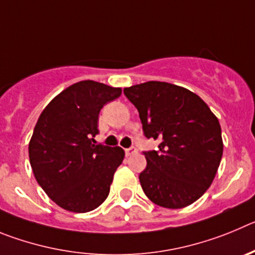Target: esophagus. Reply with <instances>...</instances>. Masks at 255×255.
Segmentation results:
<instances>
[{"label":"esophagus","mask_w":255,"mask_h":255,"mask_svg":"<svg viewBox=\"0 0 255 255\" xmlns=\"http://www.w3.org/2000/svg\"><path fill=\"white\" fill-rule=\"evenodd\" d=\"M125 152H126V155H127V156L134 155V153L137 152V148L134 147V146H130V147L126 148V150H125Z\"/></svg>","instance_id":"esophagus-1"}]
</instances>
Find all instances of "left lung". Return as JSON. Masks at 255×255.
Here are the masks:
<instances>
[{"label":"left lung","mask_w":255,"mask_h":255,"mask_svg":"<svg viewBox=\"0 0 255 255\" xmlns=\"http://www.w3.org/2000/svg\"><path fill=\"white\" fill-rule=\"evenodd\" d=\"M138 111L146 138L160 141L143 151L139 174L144 194L155 205L183 208L205 193L222 157L221 127L208 105L176 85L148 81L123 90Z\"/></svg>","instance_id":"obj_1"}]
</instances>
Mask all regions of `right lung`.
I'll use <instances>...</instances> for the list:
<instances>
[{
  "label": "right lung",
  "mask_w": 255,
  "mask_h": 255,
  "mask_svg": "<svg viewBox=\"0 0 255 255\" xmlns=\"http://www.w3.org/2000/svg\"><path fill=\"white\" fill-rule=\"evenodd\" d=\"M122 90L100 82H77L62 91L42 112L29 143L36 182L59 207L84 213L107 199L121 147L96 143L98 119L107 103Z\"/></svg>",
  "instance_id": "obj_1"
}]
</instances>
